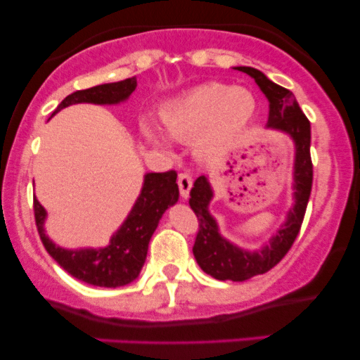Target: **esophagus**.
<instances>
[{"instance_id": "1", "label": "esophagus", "mask_w": 360, "mask_h": 360, "mask_svg": "<svg viewBox=\"0 0 360 360\" xmlns=\"http://www.w3.org/2000/svg\"><path fill=\"white\" fill-rule=\"evenodd\" d=\"M177 186H179V191H181V196L188 198L189 196V191H191V186H193V179L191 176L186 174V172H183V174H179V177H177Z\"/></svg>"}]
</instances>
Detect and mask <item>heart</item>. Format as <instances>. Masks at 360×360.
<instances>
[{
  "label": "heart",
  "instance_id": "1",
  "mask_svg": "<svg viewBox=\"0 0 360 360\" xmlns=\"http://www.w3.org/2000/svg\"><path fill=\"white\" fill-rule=\"evenodd\" d=\"M257 101L247 88H232L221 82H206L164 103L159 110L160 125L174 140L194 137L198 155L213 157L225 150L254 118ZM142 135L159 150L171 143L155 127L143 123Z\"/></svg>",
  "mask_w": 360,
  "mask_h": 360
}]
</instances>
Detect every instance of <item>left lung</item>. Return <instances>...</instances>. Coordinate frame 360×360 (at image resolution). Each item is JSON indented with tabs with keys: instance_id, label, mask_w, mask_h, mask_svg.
Instances as JSON below:
<instances>
[{
	"instance_id": "left-lung-1",
	"label": "left lung",
	"mask_w": 360,
	"mask_h": 360,
	"mask_svg": "<svg viewBox=\"0 0 360 360\" xmlns=\"http://www.w3.org/2000/svg\"><path fill=\"white\" fill-rule=\"evenodd\" d=\"M233 69L249 74L269 101V118L266 128L288 135L295 146L292 203L286 213V220L281 223L276 233H272L260 249H243L221 235L217 218L210 213V203L213 201L214 191L208 176L198 177L189 193V206L200 221V232L193 247L198 266L218 281L242 283L271 271L288 254L295 238L298 237L313 183V166L309 155L311 127L291 91L272 82L259 69L247 65H238Z\"/></svg>"
}]
</instances>
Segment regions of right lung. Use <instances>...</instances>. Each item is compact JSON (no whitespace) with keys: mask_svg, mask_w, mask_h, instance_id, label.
Wrapping results in <instances>:
<instances>
[{"mask_svg":"<svg viewBox=\"0 0 360 360\" xmlns=\"http://www.w3.org/2000/svg\"><path fill=\"white\" fill-rule=\"evenodd\" d=\"M135 88H137V77H128L118 82H106V84L94 86L89 89L76 91L60 101L52 117L60 110L71 105H79V103L120 105L130 98ZM176 177L177 174L174 171L146 172L142 189L130 213L118 226L117 232L111 235L108 245L96 247V249L93 247L65 249V247L57 245L45 233L47 212L40 205V201L34 198L35 223L45 250L62 269L82 283L100 288H120L134 283L146 262L148 242L159 225V220L166 213V210L179 200Z\"/></svg>","mask_w":360,"mask_h":360,"instance_id":"1","label":"right lung"}]
</instances>
